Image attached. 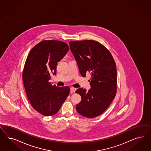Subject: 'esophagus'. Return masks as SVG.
Segmentation results:
<instances>
[{
    "instance_id": "1",
    "label": "esophagus",
    "mask_w": 151,
    "mask_h": 151,
    "mask_svg": "<svg viewBox=\"0 0 151 151\" xmlns=\"http://www.w3.org/2000/svg\"><path fill=\"white\" fill-rule=\"evenodd\" d=\"M76 90V89L75 88H73V87H71V88H70V90H71V92L72 93H75Z\"/></svg>"
}]
</instances>
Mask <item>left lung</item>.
Here are the masks:
<instances>
[{
    "label": "left lung",
    "instance_id": "8db88e82",
    "mask_svg": "<svg viewBox=\"0 0 151 151\" xmlns=\"http://www.w3.org/2000/svg\"><path fill=\"white\" fill-rule=\"evenodd\" d=\"M70 50L77 62L82 77L91 75L88 80L91 88H79L76 91L81 96L76 105L79 114L94 118L102 114L114 99L117 90V70L109 50L95 40L71 41Z\"/></svg>",
    "mask_w": 151,
    "mask_h": 151
}]
</instances>
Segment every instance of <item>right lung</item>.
Masks as SVG:
<instances>
[{"label": "right lung", "instance_id": "right-lung-1", "mask_svg": "<svg viewBox=\"0 0 151 151\" xmlns=\"http://www.w3.org/2000/svg\"><path fill=\"white\" fill-rule=\"evenodd\" d=\"M69 50L63 41L44 40L30 51L23 70V80L27 99L41 114H56L70 93L68 86H52L49 80L55 75L58 63Z\"/></svg>", "mask_w": 151, "mask_h": 151}]
</instances>
